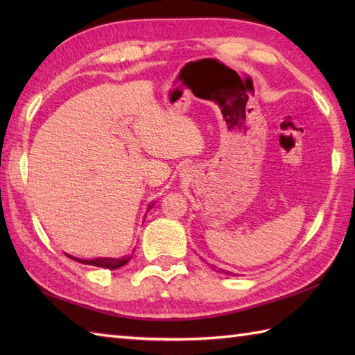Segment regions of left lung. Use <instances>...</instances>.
I'll use <instances>...</instances> for the list:
<instances>
[{"instance_id": "8db88e82", "label": "left lung", "mask_w": 355, "mask_h": 355, "mask_svg": "<svg viewBox=\"0 0 355 355\" xmlns=\"http://www.w3.org/2000/svg\"><path fill=\"white\" fill-rule=\"evenodd\" d=\"M223 273H227V275H233V273H230V271H224V270H223Z\"/></svg>"}]
</instances>
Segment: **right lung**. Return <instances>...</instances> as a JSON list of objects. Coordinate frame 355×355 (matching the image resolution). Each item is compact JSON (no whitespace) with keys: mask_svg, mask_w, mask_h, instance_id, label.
I'll return each instance as SVG.
<instances>
[{"mask_svg":"<svg viewBox=\"0 0 355 355\" xmlns=\"http://www.w3.org/2000/svg\"><path fill=\"white\" fill-rule=\"evenodd\" d=\"M73 261H78L82 263H87V266H96V267H103V268H110V270H116L119 267L125 266V263L130 261L132 256H125V258H94V259H78V258H73L70 256Z\"/></svg>","mask_w":355,"mask_h":355,"instance_id":"right-lung-1","label":"right lung"}]
</instances>
